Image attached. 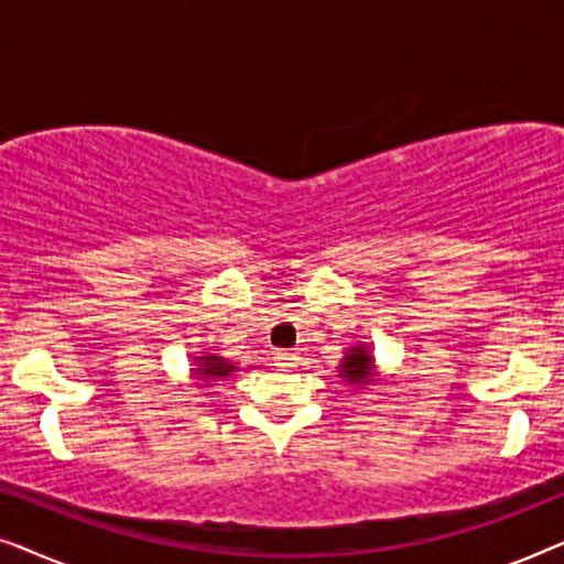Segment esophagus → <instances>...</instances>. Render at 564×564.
I'll list each match as a JSON object with an SVG mask.
<instances>
[{
    "label": "esophagus",
    "instance_id": "obj_1",
    "mask_svg": "<svg viewBox=\"0 0 564 564\" xmlns=\"http://www.w3.org/2000/svg\"><path fill=\"white\" fill-rule=\"evenodd\" d=\"M274 361H276V367L292 369V367H297V354L295 351H276Z\"/></svg>",
    "mask_w": 564,
    "mask_h": 564
}]
</instances>
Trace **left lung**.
<instances>
[{
	"instance_id": "8db88e82",
	"label": "left lung",
	"mask_w": 564,
	"mask_h": 564,
	"mask_svg": "<svg viewBox=\"0 0 564 564\" xmlns=\"http://www.w3.org/2000/svg\"><path fill=\"white\" fill-rule=\"evenodd\" d=\"M338 377L346 384H354V388L365 390L367 384H375L380 380L377 375V365H375V354L367 344H354L344 351L341 365H338Z\"/></svg>"
}]
</instances>
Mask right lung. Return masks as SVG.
<instances>
[{"instance_id":"add662e5","label":"right lung","mask_w":564,"mask_h":564,"mask_svg":"<svg viewBox=\"0 0 564 564\" xmlns=\"http://www.w3.org/2000/svg\"><path fill=\"white\" fill-rule=\"evenodd\" d=\"M189 372H192V380H195L197 388H210V382L226 380V377L236 375L238 367H236V361L220 357V354L203 351L199 357H192ZM203 381L206 382L205 386L202 384Z\"/></svg>"}]
</instances>
